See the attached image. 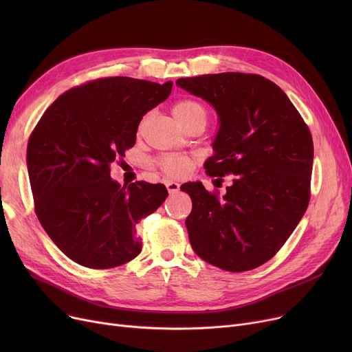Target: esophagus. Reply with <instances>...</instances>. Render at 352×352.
<instances>
[{
  "instance_id": "esophagus-1",
  "label": "esophagus",
  "mask_w": 352,
  "mask_h": 352,
  "mask_svg": "<svg viewBox=\"0 0 352 352\" xmlns=\"http://www.w3.org/2000/svg\"><path fill=\"white\" fill-rule=\"evenodd\" d=\"M165 187H166V190H168L170 194H175L179 191V184L174 182V181H166Z\"/></svg>"
}]
</instances>
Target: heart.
<instances>
[{
  "mask_svg": "<svg viewBox=\"0 0 352 352\" xmlns=\"http://www.w3.org/2000/svg\"><path fill=\"white\" fill-rule=\"evenodd\" d=\"M173 114L177 118V121L186 128L190 124L204 120L207 121V111L198 101L194 100H179L173 107ZM157 164L160 168L168 175L174 178L184 177L188 174L192 166V160L184 155L177 154H168V155H161L157 160Z\"/></svg>",
  "mask_w": 352,
  "mask_h": 352,
  "instance_id": "heart-1",
  "label": "heart"
}]
</instances>
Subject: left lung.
<instances>
[{
	"label": "left lung",
	"mask_w": 352,
	"mask_h": 352,
	"mask_svg": "<svg viewBox=\"0 0 352 352\" xmlns=\"http://www.w3.org/2000/svg\"><path fill=\"white\" fill-rule=\"evenodd\" d=\"M177 85L208 101L219 117L206 173L235 175L223 198L201 182L181 187L192 199L186 219L191 247L221 270H254L281 250L307 211L309 128L285 92L256 74H207Z\"/></svg>",
	"instance_id": "left-lung-1"
}]
</instances>
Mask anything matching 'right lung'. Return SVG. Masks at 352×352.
<instances>
[{
	"instance_id": "add662e5",
	"label": "right lung",
	"mask_w": 352,
	"mask_h": 352,
	"mask_svg": "<svg viewBox=\"0 0 352 352\" xmlns=\"http://www.w3.org/2000/svg\"><path fill=\"white\" fill-rule=\"evenodd\" d=\"M171 88V81L92 80L65 91L35 125L27 146L35 214L69 260L107 270L141 252L135 227L168 191L145 181L120 186L109 166L134 146L140 121Z\"/></svg>"
}]
</instances>
